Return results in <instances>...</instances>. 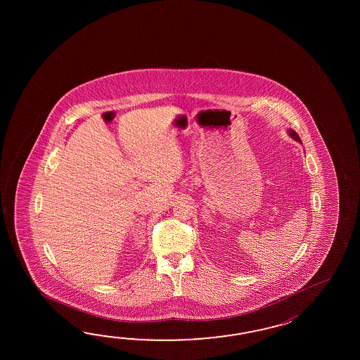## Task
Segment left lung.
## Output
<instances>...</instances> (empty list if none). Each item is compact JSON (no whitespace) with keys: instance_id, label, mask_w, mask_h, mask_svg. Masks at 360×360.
<instances>
[{"instance_id":"1","label":"left lung","mask_w":360,"mask_h":360,"mask_svg":"<svg viewBox=\"0 0 360 360\" xmlns=\"http://www.w3.org/2000/svg\"><path fill=\"white\" fill-rule=\"evenodd\" d=\"M290 135H291L292 138L295 139L296 141H299V143H301V139H300L299 135L295 132V131L291 130L290 131Z\"/></svg>"}]
</instances>
